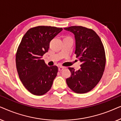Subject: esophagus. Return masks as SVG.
Instances as JSON below:
<instances>
[{"instance_id":"esophagus-1","label":"esophagus","mask_w":121,"mask_h":121,"mask_svg":"<svg viewBox=\"0 0 121 121\" xmlns=\"http://www.w3.org/2000/svg\"><path fill=\"white\" fill-rule=\"evenodd\" d=\"M64 69V67H59V68H58V70L59 71H62L63 70V69Z\"/></svg>"}]
</instances>
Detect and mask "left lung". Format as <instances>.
Returning <instances> with one entry per match:
<instances>
[{
	"label": "left lung",
	"mask_w": 121,
	"mask_h": 121,
	"mask_svg": "<svg viewBox=\"0 0 121 121\" xmlns=\"http://www.w3.org/2000/svg\"><path fill=\"white\" fill-rule=\"evenodd\" d=\"M64 29L75 36V54L82 63L78 70L68 68L72 75L66 79V82L75 93H86L96 86L103 75L106 64L104 45L99 36L92 29L81 26Z\"/></svg>",
	"instance_id": "left-lung-1"
}]
</instances>
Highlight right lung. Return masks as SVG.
Wrapping results in <instances>:
<instances>
[{
    "label": "right lung",
    "mask_w": 121,
    "mask_h": 121,
    "mask_svg": "<svg viewBox=\"0 0 121 121\" xmlns=\"http://www.w3.org/2000/svg\"><path fill=\"white\" fill-rule=\"evenodd\" d=\"M62 30L45 26L31 28L18 47L16 54L18 75L25 87L34 95L40 96L48 91L57 75V66L48 67L42 58L48 51L51 41Z\"/></svg>",
    "instance_id": "right-lung-1"
}]
</instances>
